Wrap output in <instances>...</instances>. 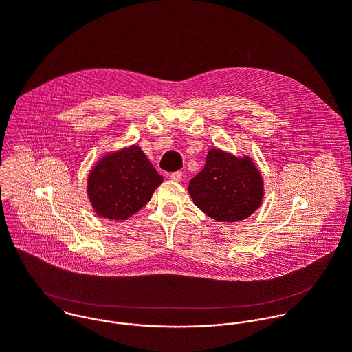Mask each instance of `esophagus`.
I'll return each instance as SVG.
<instances>
[{"instance_id":"34e87169","label":"esophagus","mask_w":352,"mask_h":352,"mask_svg":"<svg viewBox=\"0 0 352 352\" xmlns=\"http://www.w3.org/2000/svg\"><path fill=\"white\" fill-rule=\"evenodd\" d=\"M169 177H170L173 182H180L182 177H183V173H182V172H173V173H170Z\"/></svg>"}]
</instances>
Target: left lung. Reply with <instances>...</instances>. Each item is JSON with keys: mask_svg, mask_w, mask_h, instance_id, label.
Returning a JSON list of instances; mask_svg holds the SVG:
<instances>
[{"mask_svg": "<svg viewBox=\"0 0 352 352\" xmlns=\"http://www.w3.org/2000/svg\"><path fill=\"white\" fill-rule=\"evenodd\" d=\"M194 203L218 222L243 221L261 204L263 179L250 157L211 149L188 186Z\"/></svg>", "mask_w": 352, "mask_h": 352, "instance_id": "1", "label": "left lung"}]
</instances>
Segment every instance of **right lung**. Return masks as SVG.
<instances>
[{
  "instance_id": "add662e5",
  "label": "right lung",
  "mask_w": 352,
  "mask_h": 352,
  "mask_svg": "<svg viewBox=\"0 0 352 352\" xmlns=\"http://www.w3.org/2000/svg\"><path fill=\"white\" fill-rule=\"evenodd\" d=\"M164 182L137 145L104 155L88 177V197L99 217L123 221L151 201Z\"/></svg>"
}]
</instances>
